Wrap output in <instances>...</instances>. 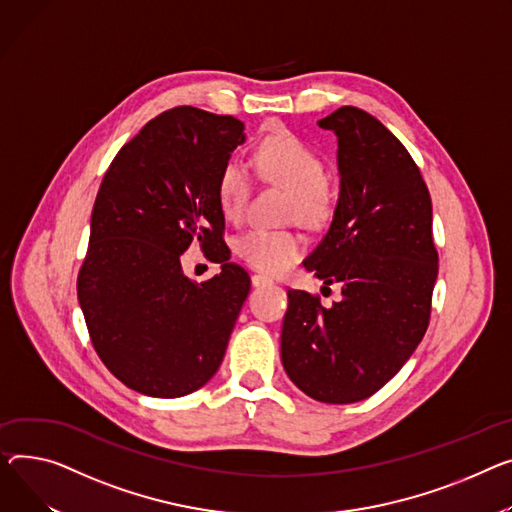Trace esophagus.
I'll list each match as a JSON object with an SVG mask.
<instances>
[{
  "mask_svg": "<svg viewBox=\"0 0 512 512\" xmlns=\"http://www.w3.org/2000/svg\"><path fill=\"white\" fill-rule=\"evenodd\" d=\"M251 282H253V286H257V288H261V286H271V284H274V280L267 278V276H263V274H255V276L251 278Z\"/></svg>",
  "mask_w": 512,
  "mask_h": 512,
  "instance_id": "obj_1",
  "label": "esophagus"
}]
</instances>
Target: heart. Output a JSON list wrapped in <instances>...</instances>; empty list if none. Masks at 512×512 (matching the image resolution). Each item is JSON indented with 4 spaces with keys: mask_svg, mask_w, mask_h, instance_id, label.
<instances>
[{
    "mask_svg": "<svg viewBox=\"0 0 512 512\" xmlns=\"http://www.w3.org/2000/svg\"><path fill=\"white\" fill-rule=\"evenodd\" d=\"M263 179L290 189V214L317 226L333 212V191L325 179V162L304 140L288 129L267 133L253 154ZM218 203L226 220L245 216L249 179L245 168L226 162L218 177ZM304 253V238L294 230L251 228L236 241V255L263 274H280Z\"/></svg>",
    "mask_w": 512,
    "mask_h": 512,
    "instance_id": "1",
    "label": "heart"
}]
</instances>
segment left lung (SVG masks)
<instances>
[{"label": "left lung", "instance_id": "1", "mask_svg": "<svg viewBox=\"0 0 512 512\" xmlns=\"http://www.w3.org/2000/svg\"><path fill=\"white\" fill-rule=\"evenodd\" d=\"M337 135L339 199L304 267L342 300L288 290L282 364L323 403L377 393L410 360L430 323L438 253L432 199L410 152L372 115L342 107L319 121Z\"/></svg>", "mask_w": 512, "mask_h": 512}]
</instances>
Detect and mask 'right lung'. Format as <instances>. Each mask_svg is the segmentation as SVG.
Segmentation results:
<instances>
[{
    "instance_id": "right-lung-1",
    "label": "right lung",
    "mask_w": 512,
    "mask_h": 512,
    "mask_svg": "<svg viewBox=\"0 0 512 512\" xmlns=\"http://www.w3.org/2000/svg\"><path fill=\"white\" fill-rule=\"evenodd\" d=\"M243 129L232 115L164 111L117 152L100 183L78 300L98 358L133 391L181 397L220 368L251 290L247 271L228 261L216 191ZM193 240L223 263L199 287L180 269Z\"/></svg>"
}]
</instances>
